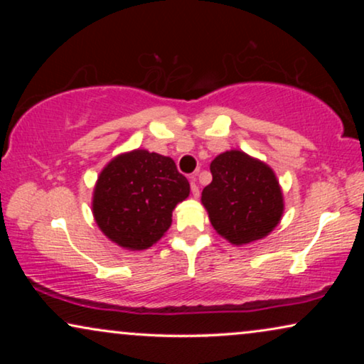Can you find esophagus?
Instances as JSON below:
<instances>
[{
  "label": "esophagus",
  "instance_id": "obj_1",
  "mask_svg": "<svg viewBox=\"0 0 364 364\" xmlns=\"http://www.w3.org/2000/svg\"><path fill=\"white\" fill-rule=\"evenodd\" d=\"M191 188H192V193H193V197H198V193H200V191H198V186H197V182H196V176H192L191 177Z\"/></svg>",
  "mask_w": 364,
  "mask_h": 364
}]
</instances>
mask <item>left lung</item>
<instances>
[{
	"label": "left lung",
	"mask_w": 364,
	"mask_h": 364,
	"mask_svg": "<svg viewBox=\"0 0 364 364\" xmlns=\"http://www.w3.org/2000/svg\"><path fill=\"white\" fill-rule=\"evenodd\" d=\"M210 172L200 200L218 235L232 245H247L275 230L285 200L268 164L232 149L213 159Z\"/></svg>",
	"instance_id": "left-lung-1"
}]
</instances>
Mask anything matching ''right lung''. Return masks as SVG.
Listing matches in <instances>:
<instances>
[{
  "instance_id": "1",
  "label": "right lung",
  "mask_w": 364,
  "mask_h": 364,
  "mask_svg": "<svg viewBox=\"0 0 364 364\" xmlns=\"http://www.w3.org/2000/svg\"><path fill=\"white\" fill-rule=\"evenodd\" d=\"M191 193L171 157L134 149L109 161L92 192L99 230L126 250H146L166 235L177 203Z\"/></svg>"
}]
</instances>
